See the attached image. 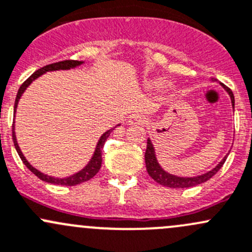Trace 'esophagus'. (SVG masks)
Wrapping results in <instances>:
<instances>
[{
  "label": "esophagus",
  "instance_id": "esophagus-1",
  "mask_svg": "<svg viewBox=\"0 0 252 252\" xmlns=\"http://www.w3.org/2000/svg\"><path fill=\"white\" fill-rule=\"evenodd\" d=\"M146 122H147L146 118L141 117V116L139 115H134L129 118L128 123L129 126H144V124H146Z\"/></svg>",
  "mask_w": 252,
  "mask_h": 252
}]
</instances>
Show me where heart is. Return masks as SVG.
<instances>
[{
    "label": "heart",
    "mask_w": 252,
    "mask_h": 252,
    "mask_svg": "<svg viewBox=\"0 0 252 252\" xmlns=\"http://www.w3.org/2000/svg\"><path fill=\"white\" fill-rule=\"evenodd\" d=\"M153 83H158V81H153Z\"/></svg>",
    "instance_id": "obj_1"
}]
</instances>
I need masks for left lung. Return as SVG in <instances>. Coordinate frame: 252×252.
I'll return each instance as SVG.
<instances>
[{"instance_id":"obj_1","label":"left lung","mask_w":252,"mask_h":252,"mask_svg":"<svg viewBox=\"0 0 252 252\" xmlns=\"http://www.w3.org/2000/svg\"><path fill=\"white\" fill-rule=\"evenodd\" d=\"M214 81V79H213ZM221 86L223 87V89L228 93L229 97H231L233 110H234V95L231 89L228 87H226L224 84L221 83ZM227 159V156H224L223 159L220 161L219 164L214 169H211L208 173L198 175V176H190V177H185V176H177V175L170 174L168 171L164 170L160 166V164L158 163L157 156H156L155 147H153L152 141L150 139H147V148L146 152H145V163H146V169L147 173L155 180L156 182L161 185V186L170 187V189H187V187H194L198 186V185L203 184V182H206L208 180H210L211 177L215 175L220 169L222 168L223 163Z\"/></svg>"}]
</instances>
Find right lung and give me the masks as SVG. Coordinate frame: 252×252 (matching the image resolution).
<instances>
[{
  "label": "right lung",
  "instance_id": "1",
  "mask_svg": "<svg viewBox=\"0 0 252 252\" xmlns=\"http://www.w3.org/2000/svg\"><path fill=\"white\" fill-rule=\"evenodd\" d=\"M82 63H84V62H78V60H63V62L54 63H50V65L43 66V67H41L39 70H37L36 72H33L30 77H29L23 84H21L19 91H18L17 97H15V102H14V118H15V112H17V107H18V104H19L21 95L24 94V92L28 89V87L30 86V84L32 83L35 79L41 77V76L44 75L46 72H50V71H59V70H71V68H75V67H77V66H81ZM121 126V124H117L116 126ZM115 128L105 131V133L100 136L99 141H97L96 146H95L94 153H93L92 158L89 159L88 163L86 164V166H83V168H82L79 171H77V173L70 175V176H66V177H54V176H50V175L43 174L42 171H39L38 169H36L35 166H32L30 163H29V160L26 159L25 156H24L23 152H21L19 145H18L14 124H13V142H14L15 150H17L18 155H19V157L21 158V160H23V163L26 165V168H28L31 173L35 174L38 179H41L42 181H46V182H48V184L62 185V186H75V185H79V184H82V182H86V181H88V180H91L92 177H94L95 175H96L97 171L100 170V168H101V161H102V155H101L102 147H104L107 137L110 136L111 131H112Z\"/></svg>",
  "mask_w": 252,
  "mask_h": 252
}]
</instances>
